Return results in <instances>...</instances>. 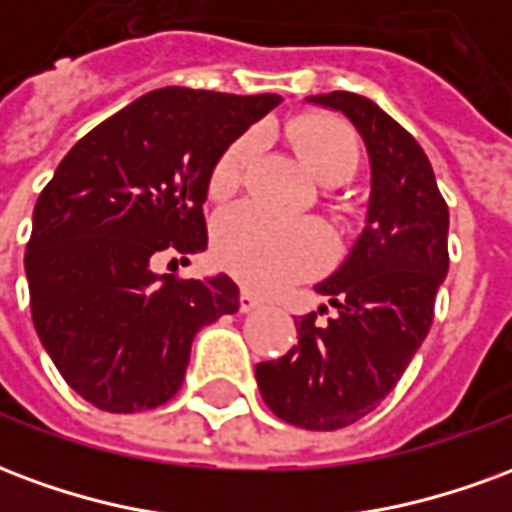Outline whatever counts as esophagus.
<instances>
[{"label": "esophagus", "mask_w": 512, "mask_h": 512, "mask_svg": "<svg viewBox=\"0 0 512 512\" xmlns=\"http://www.w3.org/2000/svg\"><path fill=\"white\" fill-rule=\"evenodd\" d=\"M260 304H263V301L257 299L255 293H249V290H241V296H238V310L252 312V310H257Z\"/></svg>", "instance_id": "1"}]
</instances>
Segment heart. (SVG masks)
<instances>
[{"mask_svg": "<svg viewBox=\"0 0 512 512\" xmlns=\"http://www.w3.org/2000/svg\"><path fill=\"white\" fill-rule=\"evenodd\" d=\"M285 134L321 183H343L359 167V139L354 128L329 115H301ZM257 136L244 134L216 158L208 178L213 200H227L244 183L255 156ZM332 238L321 224L282 219L257 205H235L216 219L213 257L235 279L257 290H277L293 279L310 277L326 266Z\"/></svg>", "mask_w": 512, "mask_h": 512, "instance_id": "heart-1", "label": "heart"}]
</instances>
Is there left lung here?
Here are the masks:
<instances>
[{
  "label": "left lung",
  "mask_w": 512,
  "mask_h": 512,
  "mask_svg": "<svg viewBox=\"0 0 512 512\" xmlns=\"http://www.w3.org/2000/svg\"><path fill=\"white\" fill-rule=\"evenodd\" d=\"M343 112L370 153L365 233L340 271L315 285L334 310L301 315L299 343L255 367L266 406L304 430H337L376 411L433 323L450 268V211L425 150L381 106L356 93L312 95Z\"/></svg>",
  "instance_id": "left-lung-1"
}]
</instances>
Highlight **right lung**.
Masks as SVG:
<instances>
[{"mask_svg":"<svg viewBox=\"0 0 512 512\" xmlns=\"http://www.w3.org/2000/svg\"><path fill=\"white\" fill-rule=\"evenodd\" d=\"M279 95L164 87L84 134L40 191L24 268L40 343L76 395L112 414L167 403L191 340L238 310L233 279L156 274L208 246L202 202L227 145Z\"/></svg>","mask_w":512,"mask_h":512,"instance_id":"add662e5","label":"right lung"}]
</instances>
